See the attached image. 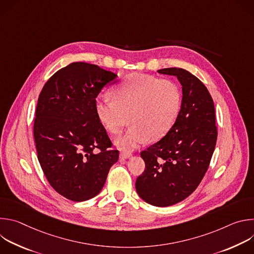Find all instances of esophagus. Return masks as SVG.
Here are the masks:
<instances>
[{
	"label": "esophagus",
	"mask_w": 254,
	"mask_h": 254,
	"mask_svg": "<svg viewBox=\"0 0 254 254\" xmlns=\"http://www.w3.org/2000/svg\"><path fill=\"white\" fill-rule=\"evenodd\" d=\"M120 157H121L122 159H129V158L132 157V155H131V153H129V152H122V153L120 154Z\"/></svg>",
	"instance_id": "obj_1"
}]
</instances>
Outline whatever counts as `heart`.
Here are the masks:
<instances>
[{
  "label": "heart",
  "mask_w": 254,
  "mask_h": 254,
  "mask_svg": "<svg viewBox=\"0 0 254 254\" xmlns=\"http://www.w3.org/2000/svg\"><path fill=\"white\" fill-rule=\"evenodd\" d=\"M113 99L95 102V113L113 134H119L127 124L131 127L116 140L122 149L131 150L150 140L162 138L175 123L181 106L178 84L167 78L132 73L113 90Z\"/></svg>",
  "instance_id": "obj_1"
}]
</instances>
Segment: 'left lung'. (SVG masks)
<instances>
[{
    "label": "left lung",
    "instance_id": "8db88e82",
    "mask_svg": "<svg viewBox=\"0 0 254 254\" xmlns=\"http://www.w3.org/2000/svg\"><path fill=\"white\" fill-rule=\"evenodd\" d=\"M182 85V102L167 134L140 157L146 164L136 179L138 196L153 206L168 207L190 196L209 167L217 140L215 108L206 86L189 71L164 68Z\"/></svg>",
    "mask_w": 254,
    "mask_h": 254
}]
</instances>
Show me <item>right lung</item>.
<instances>
[{
	"label": "right lung",
	"mask_w": 254,
	"mask_h": 254,
	"mask_svg": "<svg viewBox=\"0 0 254 254\" xmlns=\"http://www.w3.org/2000/svg\"><path fill=\"white\" fill-rule=\"evenodd\" d=\"M118 75L97 65L73 62L45 83L36 107L34 138L40 166L52 188L82 202L103 188L119 151L95 113L101 89Z\"/></svg>",
	"instance_id": "right-lung-1"
}]
</instances>
